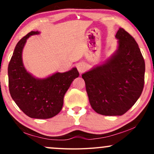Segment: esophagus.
Masks as SVG:
<instances>
[{
    "instance_id": "obj_1",
    "label": "esophagus",
    "mask_w": 154,
    "mask_h": 154,
    "mask_svg": "<svg viewBox=\"0 0 154 154\" xmlns=\"http://www.w3.org/2000/svg\"><path fill=\"white\" fill-rule=\"evenodd\" d=\"M77 69H78L79 73H82V72L85 71L87 67H86V65L85 64V63H79L77 65Z\"/></svg>"
}]
</instances>
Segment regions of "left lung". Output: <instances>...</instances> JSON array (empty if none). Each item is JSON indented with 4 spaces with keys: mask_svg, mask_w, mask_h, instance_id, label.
<instances>
[{
    "mask_svg": "<svg viewBox=\"0 0 154 154\" xmlns=\"http://www.w3.org/2000/svg\"><path fill=\"white\" fill-rule=\"evenodd\" d=\"M116 38L119 45L115 54L82 75L91 107L105 116L125 114L144 87L146 67L138 45L123 28H119Z\"/></svg>",
    "mask_w": 154,
    "mask_h": 154,
    "instance_id": "8db88e82",
    "label": "left lung"
}]
</instances>
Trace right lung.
Listing matches in <instances>:
<instances>
[{
    "label": "right lung",
    "mask_w": 154,
    "mask_h": 154,
    "mask_svg": "<svg viewBox=\"0 0 154 154\" xmlns=\"http://www.w3.org/2000/svg\"><path fill=\"white\" fill-rule=\"evenodd\" d=\"M39 32L32 31L16 45L8 67V87L11 98L26 116L49 119L62 109L63 97L72 81L79 77L77 68L55 73L45 79L35 78L26 72L22 62V50L26 40Z\"/></svg>",
    "instance_id": "add662e5"
}]
</instances>
